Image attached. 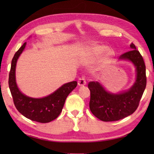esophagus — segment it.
<instances>
[{"instance_id":"34e87169","label":"esophagus","mask_w":154,"mask_h":154,"mask_svg":"<svg viewBox=\"0 0 154 154\" xmlns=\"http://www.w3.org/2000/svg\"><path fill=\"white\" fill-rule=\"evenodd\" d=\"M86 84V81H85V79L83 77H82L79 78V79H78V85H79V86H83V85H85Z\"/></svg>"}]
</instances>
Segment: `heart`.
<instances>
[{
  "instance_id": "obj_1",
  "label": "heart",
  "mask_w": 154,
  "mask_h": 154,
  "mask_svg": "<svg viewBox=\"0 0 154 154\" xmlns=\"http://www.w3.org/2000/svg\"><path fill=\"white\" fill-rule=\"evenodd\" d=\"M105 49L106 48L105 46H95L90 49L89 53L90 54V55L94 56H97L103 53V52L105 51Z\"/></svg>"
}]
</instances>
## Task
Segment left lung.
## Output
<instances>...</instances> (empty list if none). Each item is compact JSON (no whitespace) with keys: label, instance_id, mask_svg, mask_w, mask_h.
<instances>
[{"label":"left lung","instance_id":"8db88e82","mask_svg":"<svg viewBox=\"0 0 154 154\" xmlns=\"http://www.w3.org/2000/svg\"><path fill=\"white\" fill-rule=\"evenodd\" d=\"M131 50L119 56V60L131 62L136 68V80L132 86L124 92H108L98 82H90V109L94 116L103 122L118 121L130 116L137 110L146 87L147 78L144 60L133 43Z\"/></svg>","mask_w":154,"mask_h":154}]
</instances>
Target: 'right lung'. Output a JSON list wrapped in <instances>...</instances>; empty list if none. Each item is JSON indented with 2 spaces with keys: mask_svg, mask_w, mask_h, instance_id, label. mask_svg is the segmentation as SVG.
Listing matches in <instances>:
<instances>
[{
  "mask_svg": "<svg viewBox=\"0 0 154 154\" xmlns=\"http://www.w3.org/2000/svg\"><path fill=\"white\" fill-rule=\"evenodd\" d=\"M26 45L25 42L15 54L11 61L9 75V87L14 105L17 111L26 118L40 123H48L58 117L68 95L77 87V82H71L62 85L55 92L43 98L27 96L19 90L15 79V68L17 59Z\"/></svg>",
  "mask_w": 154,
  "mask_h": 154,
  "instance_id": "1",
  "label": "right lung"
}]
</instances>
